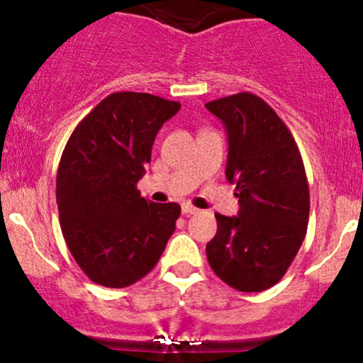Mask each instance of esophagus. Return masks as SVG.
<instances>
[{"label": "esophagus", "instance_id": "obj_1", "mask_svg": "<svg viewBox=\"0 0 363 363\" xmlns=\"http://www.w3.org/2000/svg\"><path fill=\"white\" fill-rule=\"evenodd\" d=\"M196 212H199V208L193 207V205H189V203H184V205H182V214L191 216V214H196Z\"/></svg>", "mask_w": 363, "mask_h": 363}]
</instances>
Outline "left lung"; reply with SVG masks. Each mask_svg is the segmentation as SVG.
Masks as SVG:
<instances>
[{
    "label": "left lung",
    "instance_id": "obj_1",
    "mask_svg": "<svg viewBox=\"0 0 363 363\" xmlns=\"http://www.w3.org/2000/svg\"><path fill=\"white\" fill-rule=\"evenodd\" d=\"M228 135L226 179L235 184L237 216L216 214L207 244L216 276L239 291H263L286 274L309 221V186L295 138L256 94L205 104Z\"/></svg>",
    "mask_w": 363,
    "mask_h": 363
}]
</instances>
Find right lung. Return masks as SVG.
Masks as SVG:
<instances>
[{"label":"right lung","instance_id":"1","mask_svg":"<svg viewBox=\"0 0 363 363\" xmlns=\"http://www.w3.org/2000/svg\"><path fill=\"white\" fill-rule=\"evenodd\" d=\"M181 104L147 93H113L73 130L56 179L67 246L93 283L126 288L158 263L181 214L179 203L142 199L160 128Z\"/></svg>","mask_w":363,"mask_h":363}]
</instances>
